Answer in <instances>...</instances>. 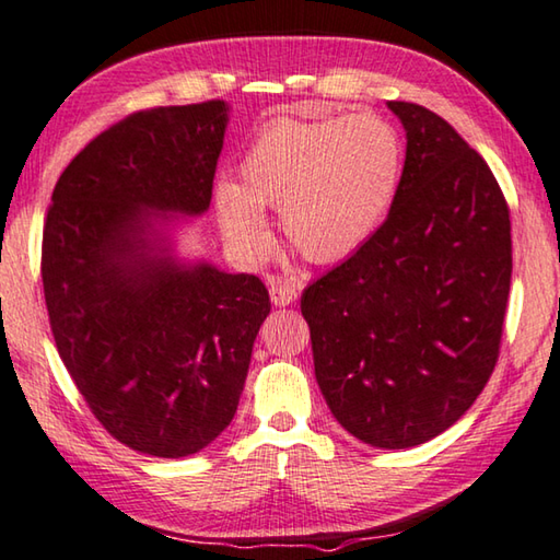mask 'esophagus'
Instances as JSON below:
<instances>
[{
    "instance_id": "esophagus-1",
    "label": "esophagus",
    "mask_w": 560,
    "mask_h": 560,
    "mask_svg": "<svg viewBox=\"0 0 560 560\" xmlns=\"http://www.w3.org/2000/svg\"><path fill=\"white\" fill-rule=\"evenodd\" d=\"M268 285H270V300H272V305H278V307H288V305H292V302L298 300V288H295V282H290V280H285V278H272L268 280Z\"/></svg>"
}]
</instances>
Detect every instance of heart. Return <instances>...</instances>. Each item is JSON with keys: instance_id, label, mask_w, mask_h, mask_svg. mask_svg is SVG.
I'll return each instance as SVG.
<instances>
[{"instance_id": "obj_1", "label": "heart", "mask_w": 560, "mask_h": 560, "mask_svg": "<svg viewBox=\"0 0 560 560\" xmlns=\"http://www.w3.org/2000/svg\"><path fill=\"white\" fill-rule=\"evenodd\" d=\"M401 168L405 143L380 116L275 121L245 151L241 183L215 186V213L245 260L270 250L262 208H278L282 233L307 260H342L387 220Z\"/></svg>"}]
</instances>
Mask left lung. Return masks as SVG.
Masks as SVG:
<instances>
[{
	"instance_id": "obj_1",
	"label": "left lung",
	"mask_w": 560,
	"mask_h": 560,
	"mask_svg": "<svg viewBox=\"0 0 560 560\" xmlns=\"http://www.w3.org/2000/svg\"><path fill=\"white\" fill-rule=\"evenodd\" d=\"M407 159L380 231L302 292L315 377L364 444H424L464 417L499 360L511 288L509 203L442 116L389 101Z\"/></svg>"
}]
</instances>
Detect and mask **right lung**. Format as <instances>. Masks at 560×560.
Returning a JSON list of instances; mask_svg holds the SVG:
<instances>
[{
    "mask_svg": "<svg viewBox=\"0 0 560 560\" xmlns=\"http://www.w3.org/2000/svg\"><path fill=\"white\" fill-rule=\"evenodd\" d=\"M225 101L136 112L61 173L42 237V282L63 366L101 427L178 459L231 424L270 298L255 275L178 265L161 213L210 206Z\"/></svg>",
    "mask_w": 560,
    "mask_h": 560,
    "instance_id": "right-lung-1",
    "label": "right lung"
}]
</instances>
